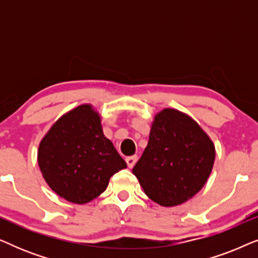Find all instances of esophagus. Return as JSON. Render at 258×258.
I'll list each match as a JSON object with an SVG mask.
<instances>
[{"label":"esophagus","mask_w":258,"mask_h":258,"mask_svg":"<svg viewBox=\"0 0 258 258\" xmlns=\"http://www.w3.org/2000/svg\"><path fill=\"white\" fill-rule=\"evenodd\" d=\"M136 161H137V156H129L125 158V162H126V164H128L129 168H133L134 165H135Z\"/></svg>","instance_id":"esophagus-1"}]
</instances>
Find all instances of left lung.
Listing matches in <instances>:
<instances>
[{"label": "left lung", "instance_id": "8db88e82", "mask_svg": "<svg viewBox=\"0 0 258 258\" xmlns=\"http://www.w3.org/2000/svg\"><path fill=\"white\" fill-rule=\"evenodd\" d=\"M215 162V146L186 114L165 108L155 116L149 142L133 169L146 195L175 207L206 184Z\"/></svg>", "mask_w": 258, "mask_h": 258}]
</instances>
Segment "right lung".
<instances>
[{"mask_svg":"<svg viewBox=\"0 0 258 258\" xmlns=\"http://www.w3.org/2000/svg\"><path fill=\"white\" fill-rule=\"evenodd\" d=\"M37 161L52 191L76 204L100 196L111 176L126 168L90 104L79 105L52 124L41 141Z\"/></svg>","mask_w":258,"mask_h":258,"instance_id":"1","label":"right lung"}]
</instances>
